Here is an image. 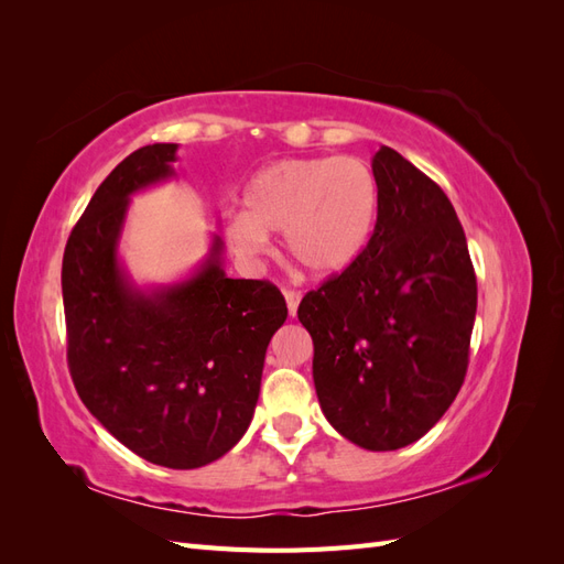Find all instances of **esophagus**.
Listing matches in <instances>:
<instances>
[{"label":"esophagus","instance_id":"1","mask_svg":"<svg viewBox=\"0 0 564 564\" xmlns=\"http://www.w3.org/2000/svg\"><path fill=\"white\" fill-rule=\"evenodd\" d=\"M284 301H286L289 317H296L299 303H301V292H292V289H286V292H284Z\"/></svg>","mask_w":564,"mask_h":564}]
</instances>
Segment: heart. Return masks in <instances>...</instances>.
<instances>
[{"mask_svg":"<svg viewBox=\"0 0 564 564\" xmlns=\"http://www.w3.org/2000/svg\"><path fill=\"white\" fill-rule=\"evenodd\" d=\"M245 212L226 216V240L242 259L270 253L284 232L289 256L317 278L340 275L367 249L379 214V181L360 158H294L256 172Z\"/></svg>","mask_w":564,"mask_h":564,"instance_id":"b5f03b06","label":"heart"}]
</instances>
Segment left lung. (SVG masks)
I'll list each match as a JSON object with an SVG mask.
<instances>
[{
	"label": "left lung",
	"instance_id": "left-lung-1",
	"mask_svg": "<svg viewBox=\"0 0 564 564\" xmlns=\"http://www.w3.org/2000/svg\"><path fill=\"white\" fill-rule=\"evenodd\" d=\"M373 235L348 270L308 292L324 416L352 445L392 452L445 416L468 369L477 282L464 228L442 187L388 145Z\"/></svg>",
	"mask_w": 564,
	"mask_h": 564
}]
</instances>
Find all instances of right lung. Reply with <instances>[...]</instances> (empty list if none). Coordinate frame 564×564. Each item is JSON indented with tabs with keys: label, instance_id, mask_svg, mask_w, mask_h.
<instances>
[{
	"label": "right lung",
	"instance_id": "right-lung-1",
	"mask_svg": "<svg viewBox=\"0 0 564 564\" xmlns=\"http://www.w3.org/2000/svg\"><path fill=\"white\" fill-rule=\"evenodd\" d=\"M176 143L139 148L98 185L63 253L67 365L82 402L133 454L191 470L247 433L286 303L265 280H230L224 240L191 275L141 286L119 259L129 199L174 178Z\"/></svg>",
	"mask_w": 564,
	"mask_h": 564
}]
</instances>
